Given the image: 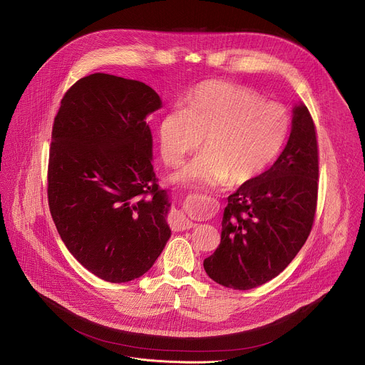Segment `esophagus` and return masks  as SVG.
Segmentation results:
<instances>
[{
    "mask_svg": "<svg viewBox=\"0 0 365 365\" xmlns=\"http://www.w3.org/2000/svg\"><path fill=\"white\" fill-rule=\"evenodd\" d=\"M169 224L172 227V230L175 231H183V230H190L192 227H195V224L192 221H189L186 218V215L180 211H175L170 214V220Z\"/></svg>",
    "mask_w": 365,
    "mask_h": 365,
    "instance_id": "obj_1",
    "label": "esophagus"
}]
</instances>
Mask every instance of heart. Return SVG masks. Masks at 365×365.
I'll list each match as a JSON object with an SVG mask.
<instances>
[{
    "label": "heart",
    "mask_w": 365,
    "mask_h": 365,
    "mask_svg": "<svg viewBox=\"0 0 365 365\" xmlns=\"http://www.w3.org/2000/svg\"><path fill=\"white\" fill-rule=\"evenodd\" d=\"M291 129L288 110L249 87L221 80L196 86L160 120L163 160L175 165L186 154L207 150L186 163L173 180L193 186H215L230 180L246 185L257 179L282 151Z\"/></svg>",
    "instance_id": "obj_1"
}]
</instances>
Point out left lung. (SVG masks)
I'll list each match as a JSON object with an SVG mask.
<instances>
[{
    "mask_svg": "<svg viewBox=\"0 0 365 365\" xmlns=\"http://www.w3.org/2000/svg\"><path fill=\"white\" fill-rule=\"evenodd\" d=\"M288 143L272 164L227 200L221 242L204 260L215 282L250 289L279 275L306 243L316 214L319 151L316 126L300 103Z\"/></svg>",
    "mask_w": 365,
    "mask_h": 365,
    "instance_id": "left-lung-1",
    "label": "left lung"
}]
</instances>
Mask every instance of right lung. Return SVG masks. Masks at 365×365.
Wrapping results in <instances>:
<instances>
[{
  "instance_id": "1",
  "label": "right lung",
  "mask_w": 365,
  "mask_h": 365,
  "mask_svg": "<svg viewBox=\"0 0 365 365\" xmlns=\"http://www.w3.org/2000/svg\"><path fill=\"white\" fill-rule=\"evenodd\" d=\"M160 108L150 86L96 73L67 90L53 120L51 215L71 255L108 282L144 275L172 235L145 122Z\"/></svg>"
}]
</instances>
